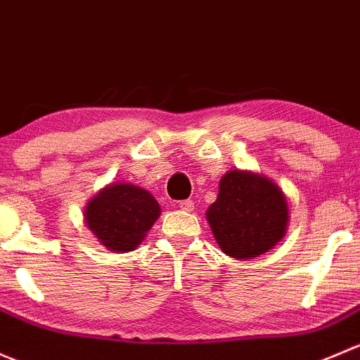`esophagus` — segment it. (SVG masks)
I'll return each mask as SVG.
<instances>
[{
  "label": "esophagus",
  "mask_w": 360,
  "mask_h": 360,
  "mask_svg": "<svg viewBox=\"0 0 360 360\" xmlns=\"http://www.w3.org/2000/svg\"><path fill=\"white\" fill-rule=\"evenodd\" d=\"M179 207L181 211H187V213H191V211H194V201H192V199H185V201L179 202Z\"/></svg>",
  "instance_id": "esophagus-1"
}]
</instances>
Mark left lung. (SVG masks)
I'll list each match as a JSON object with an SVG mask.
<instances>
[{
  "mask_svg": "<svg viewBox=\"0 0 360 360\" xmlns=\"http://www.w3.org/2000/svg\"><path fill=\"white\" fill-rule=\"evenodd\" d=\"M284 192L260 173L231 169L206 211L214 240L227 257L248 260L272 250L288 227Z\"/></svg>",
  "mask_w": 360,
  "mask_h": 360,
  "instance_id": "obj_1",
  "label": "left lung"
}]
</instances>
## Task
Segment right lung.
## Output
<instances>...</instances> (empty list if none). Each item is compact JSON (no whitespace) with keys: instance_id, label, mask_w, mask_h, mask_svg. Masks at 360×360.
I'll return each mask as SVG.
<instances>
[{"instance_id":"right-lung-1","label":"right lung","mask_w":360,"mask_h":360,"mask_svg":"<svg viewBox=\"0 0 360 360\" xmlns=\"http://www.w3.org/2000/svg\"><path fill=\"white\" fill-rule=\"evenodd\" d=\"M161 214L154 195L133 184H110L88 201L84 224L109 251H133Z\"/></svg>"}]
</instances>
